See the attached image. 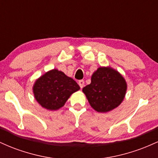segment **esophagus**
I'll use <instances>...</instances> for the list:
<instances>
[{"mask_svg":"<svg viewBox=\"0 0 158 158\" xmlns=\"http://www.w3.org/2000/svg\"><path fill=\"white\" fill-rule=\"evenodd\" d=\"M79 86H80V88H82L83 87H84V85H85V81H84V80H79Z\"/></svg>","mask_w":158,"mask_h":158,"instance_id":"1","label":"esophagus"}]
</instances>
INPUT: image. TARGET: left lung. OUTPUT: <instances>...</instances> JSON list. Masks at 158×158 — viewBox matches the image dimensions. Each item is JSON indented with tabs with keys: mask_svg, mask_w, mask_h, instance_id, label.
Here are the masks:
<instances>
[{
	"mask_svg": "<svg viewBox=\"0 0 158 158\" xmlns=\"http://www.w3.org/2000/svg\"><path fill=\"white\" fill-rule=\"evenodd\" d=\"M127 84L123 76L110 67H100L91 77V82L83 88L90 106L106 113L118 107L126 96Z\"/></svg>",
	"mask_w": 158,
	"mask_h": 158,
	"instance_id": "8db88e82",
	"label": "left lung"
}]
</instances>
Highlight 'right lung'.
Instances as JSON below:
<instances>
[{"label":"right lung","mask_w":158,"mask_h":158,"mask_svg":"<svg viewBox=\"0 0 158 158\" xmlns=\"http://www.w3.org/2000/svg\"><path fill=\"white\" fill-rule=\"evenodd\" d=\"M79 89V85L72 78L56 69L39 77L32 88L36 101L50 110L64 106L70 95Z\"/></svg>","instance_id":"right-lung-1"}]
</instances>
